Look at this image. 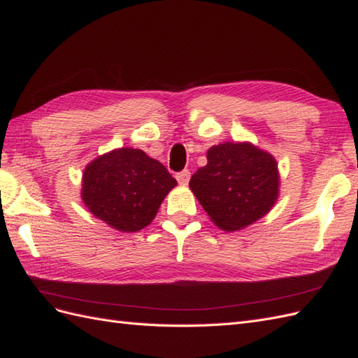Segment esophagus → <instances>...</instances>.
Returning <instances> with one entry per match:
<instances>
[{"label": "esophagus", "instance_id": "1", "mask_svg": "<svg viewBox=\"0 0 358 358\" xmlns=\"http://www.w3.org/2000/svg\"><path fill=\"white\" fill-rule=\"evenodd\" d=\"M189 180H190V172L187 169L177 173V181L180 182V185H187Z\"/></svg>", "mask_w": 358, "mask_h": 358}]
</instances>
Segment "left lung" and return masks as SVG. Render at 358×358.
I'll return each mask as SVG.
<instances>
[{"mask_svg":"<svg viewBox=\"0 0 358 358\" xmlns=\"http://www.w3.org/2000/svg\"><path fill=\"white\" fill-rule=\"evenodd\" d=\"M207 164L189 187L224 231H236L264 218L279 198L280 177L274 157L250 141H224L207 151Z\"/></svg>","mask_w":358,"mask_h":358,"instance_id":"8db88e82","label":"left lung"}]
</instances>
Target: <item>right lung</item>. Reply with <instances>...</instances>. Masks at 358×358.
<instances>
[{
    "label": "right lung",
    "instance_id": "add662e5",
    "mask_svg": "<svg viewBox=\"0 0 358 358\" xmlns=\"http://www.w3.org/2000/svg\"><path fill=\"white\" fill-rule=\"evenodd\" d=\"M176 186L177 180L159 160L141 149L119 148L85 166L80 196L97 220L132 234L152 222Z\"/></svg>",
    "mask_w": 358,
    "mask_h": 358
}]
</instances>
